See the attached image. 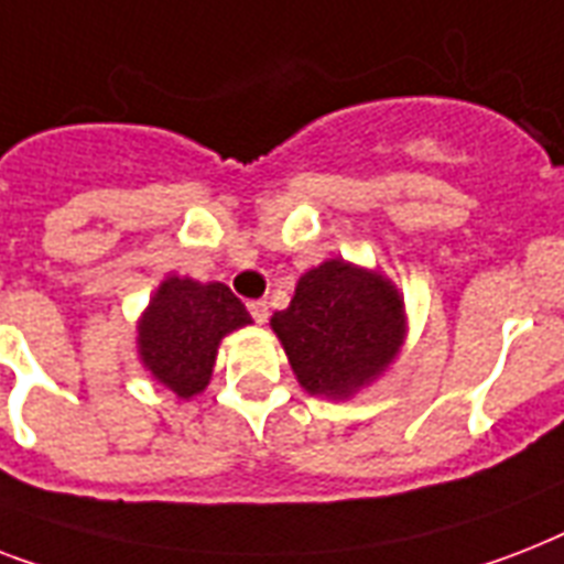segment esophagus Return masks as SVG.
<instances>
[{"instance_id":"34e87169","label":"esophagus","mask_w":564,"mask_h":564,"mask_svg":"<svg viewBox=\"0 0 564 564\" xmlns=\"http://www.w3.org/2000/svg\"><path fill=\"white\" fill-rule=\"evenodd\" d=\"M248 313H251L257 325H263L265 318H269V304L265 301H248Z\"/></svg>"}]
</instances>
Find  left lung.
Wrapping results in <instances>:
<instances>
[{
	"label": "left lung",
	"instance_id": "left-lung-1",
	"mask_svg": "<svg viewBox=\"0 0 564 564\" xmlns=\"http://www.w3.org/2000/svg\"><path fill=\"white\" fill-rule=\"evenodd\" d=\"M272 327L310 394L348 398L392 362L403 343V304L380 274L327 260L295 286Z\"/></svg>",
	"mask_w": 564,
	"mask_h": 564
}]
</instances>
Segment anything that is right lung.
I'll return each instance as SVG.
<instances>
[{"label":"right lung","instance_id":"right-lung-1","mask_svg":"<svg viewBox=\"0 0 564 564\" xmlns=\"http://www.w3.org/2000/svg\"><path fill=\"white\" fill-rule=\"evenodd\" d=\"M248 322L246 304L225 283L170 278L140 322V357L178 398H193L210 380L221 336Z\"/></svg>","mask_w":564,"mask_h":564}]
</instances>
